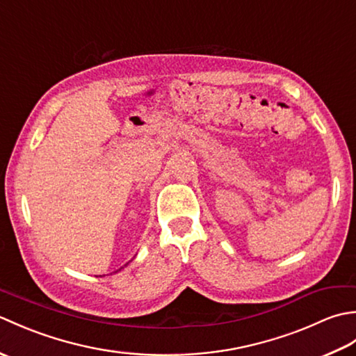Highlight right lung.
Segmentation results:
<instances>
[{"mask_svg": "<svg viewBox=\"0 0 356 356\" xmlns=\"http://www.w3.org/2000/svg\"><path fill=\"white\" fill-rule=\"evenodd\" d=\"M125 266H127V264H125ZM120 269H122V268H120ZM120 269H118V270H120ZM118 270H116V272H118Z\"/></svg>", "mask_w": 356, "mask_h": 356, "instance_id": "1", "label": "right lung"}]
</instances>
